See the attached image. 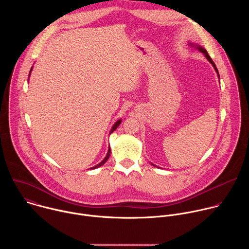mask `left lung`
Segmentation results:
<instances>
[{
  "label": "left lung",
  "instance_id": "8db88e82",
  "mask_svg": "<svg viewBox=\"0 0 249 249\" xmlns=\"http://www.w3.org/2000/svg\"><path fill=\"white\" fill-rule=\"evenodd\" d=\"M189 45L191 46V47H195V48H197L200 52H202L204 55H205V57L207 58V60L213 65V67H214L215 68V70H216V72H217V74H218V76H219V79H220V75H219V72H218V69H217V67H216V65H215V63L214 62H213V60L211 59V57L209 56V54H208V52H207V50L206 49H204L202 46H200V45H195V44H193V43H189ZM153 164V163H152ZM154 166H156L155 164H153Z\"/></svg>",
  "mask_w": 249,
  "mask_h": 249
}]
</instances>
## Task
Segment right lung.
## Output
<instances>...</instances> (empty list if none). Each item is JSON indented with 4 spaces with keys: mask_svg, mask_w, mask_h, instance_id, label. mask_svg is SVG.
<instances>
[{
    "mask_svg": "<svg viewBox=\"0 0 249 249\" xmlns=\"http://www.w3.org/2000/svg\"><path fill=\"white\" fill-rule=\"evenodd\" d=\"M31 70H32V68H31ZM31 70H30V72H31ZM30 72H29V75H30ZM120 124H121V119L117 120V121L114 123V125L112 126V128H111V130H110V134H111L113 131H115V130L117 129V127H118ZM109 156H110V147H109V149H108V152H107V155H106V157L104 158V160H103L101 162H99L98 164H96V165H94L93 167H91V169H95V168H97V167L101 166L102 164H104V163L106 162V160H107L109 159Z\"/></svg>",
    "mask_w": 249,
    "mask_h": 249,
    "instance_id": "obj_1",
    "label": "right lung"
}]
</instances>
